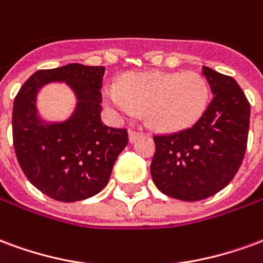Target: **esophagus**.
I'll return each instance as SVG.
<instances>
[{
  "label": "esophagus",
  "mask_w": 263,
  "mask_h": 263,
  "mask_svg": "<svg viewBox=\"0 0 263 263\" xmlns=\"http://www.w3.org/2000/svg\"><path fill=\"white\" fill-rule=\"evenodd\" d=\"M143 134L142 132H137V131H129V142L134 143L137 142L139 138H142Z\"/></svg>",
  "instance_id": "obj_1"
}]
</instances>
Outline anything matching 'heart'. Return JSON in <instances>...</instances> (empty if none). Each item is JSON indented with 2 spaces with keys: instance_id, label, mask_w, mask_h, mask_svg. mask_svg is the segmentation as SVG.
<instances>
[{
  "instance_id": "1",
  "label": "heart",
  "mask_w": 263,
  "mask_h": 263,
  "mask_svg": "<svg viewBox=\"0 0 263 263\" xmlns=\"http://www.w3.org/2000/svg\"><path fill=\"white\" fill-rule=\"evenodd\" d=\"M209 84L194 71H145L126 76L122 83L104 87V103L115 118L132 117L143 109L154 129L179 132L192 126L209 104Z\"/></svg>"
}]
</instances>
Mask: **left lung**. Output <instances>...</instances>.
I'll return each mask as SVG.
<instances>
[{"label": "left lung", "mask_w": 263, "mask_h": 263, "mask_svg": "<svg viewBox=\"0 0 263 263\" xmlns=\"http://www.w3.org/2000/svg\"><path fill=\"white\" fill-rule=\"evenodd\" d=\"M213 100L192 128L155 137L151 175L162 193L184 201L211 197L242 163L251 105L232 77L203 66Z\"/></svg>", "instance_id": "1"}]
</instances>
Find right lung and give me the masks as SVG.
<instances>
[{"instance_id": "right-lung-1", "label": "right lung", "mask_w": 263, "mask_h": 263, "mask_svg": "<svg viewBox=\"0 0 263 263\" xmlns=\"http://www.w3.org/2000/svg\"><path fill=\"white\" fill-rule=\"evenodd\" d=\"M104 70L80 63L39 70L15 97L12 135L21 167L37 190L63 203L100 193L128 143L126 129L101 121ZM53 82L66 84L75 96L66 120H46L37 108L39 91Z\"/></svg>"}]
</instances>
